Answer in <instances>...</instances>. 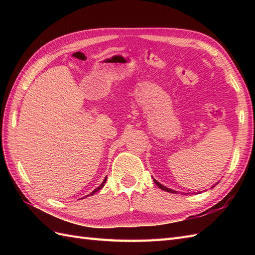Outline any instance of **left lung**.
I'll list each match as a JSON object with an SVG mask.
<instances>
[{
	"instance_id": "1",
	"label": "left lung",
	"mask_w": 255,
	"mask_h": 255,
	"mask_svg": "<svg viewBox=\"0 0 255 255\" xmlns=\"http://www.w3.org/2000/svg\"><path fill=\"white\" fill-rule=\"evenodd\" d=\"M153 180H154V183H155L160 189H163V190H165V191H167V192H171V194H176V192H177V191H175V190H173V189L167 188L166 186H164V185H161L159 182H157L155 179H153ZM213 187H214V186H213Z\"/></svg>"
}]
</instances>
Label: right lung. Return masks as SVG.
Instances as JSON below:
<instances>
[{
	"instance_id": "obj_1",
	"label": "right lung",
	"mask_w": 255,
	"mask_h": 255,
	"mask_svg": "<svg viewBox=\"0 0 255 255\" xmlns=\"http://www.w3.org/2000/svg\"><path fill=\"white\" fill-rule=\"evenodd\" d=\"M106 180H107V177H105V179H104V181H103V182H102V183H101V185H100V186H99V187H97V188H96V189H95V190H94V191H92V192H91V194H90V195H88V196H92V195H95V194H96V192H97V191H99V190H100V189H101V188H102V187H103V186H104V184H105V182H106ZM88 196H86V197H88ZM82 199H83V198H82Z\"/></svg>"
}]
</instances>
